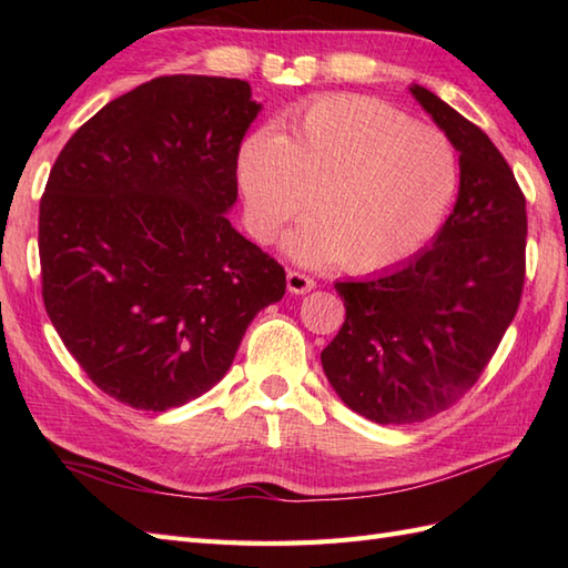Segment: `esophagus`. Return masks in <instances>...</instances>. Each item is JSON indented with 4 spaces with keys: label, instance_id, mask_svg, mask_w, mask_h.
<instances>
[{
    "label": "esophagus",
    "instance_id": "obj_1",
    "mask_svg": "<svg viewBox=\"0 0 568 568\" xmlns=\"http://www.w3.org/2000/svg\"><path fill=\"white\" fill-rule=\"evenodd\" d=\"M317 283L315 277L305 275L303 271H287V291L295 293V295H305L310 291H315Z\"/></svg>",
    "mask_w": 568,
    "mask_h": 568
}]
</instances>
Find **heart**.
I'll return each mask as SVG.
<instances>
[{"label":"heart","mask_w":568,"mask_h":568,"mask_svg":"<svg viewBox=\"0 0 568 568\" xmlns=\"http://www.w3.org/2000/svg\"><path fill=\"white\" fill-rule=\"evenodd\" d=\"M236 178L253 236L271 241L310 207L315 220L287 236V253L307 265L339 258L346 271L373 273L434 236L458 165L442 131L378 100L334 94L281 136H248Z\"/></svg>","instance_id":"heart-1"}]
</instances>
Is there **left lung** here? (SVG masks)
<instances>
[{
	"label": "left lung",
	"instance_id": "obj_1",
	"mask_svg": "<svg viewBox=\"0 0 568 568\" xmlns=\"http://www.w3.org/2000/svg\"><path fill=\"white\" fill-rule=\"evenodd\" d=\"M409 92L458 151L454 212L403 265L334 285L346 317L322 352L336 395L378 425L456 403L496 354L525 285L527 210L508 161L437 94Z\"/></svg>",
	"mask_w": 568,
	"mask_h": 568
}]
</instances>
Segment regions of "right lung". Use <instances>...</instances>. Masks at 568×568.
Listing matches in <instances>:
<instances>
[{"instance_id":"add662e5","label":"right lung","mask_w":568,"mask_h":568,"mask_svg":"<svg viewBox=\"0 0 568 568\" xmlns=\"http://www.w3.org/2000/svg\"><path fill=\"white\" fill-rule=\"evenodd\" d=\"M261 104L234 78L163 75L60 151L39 212L48 317L114 400L165 413L224 378L283 265L241 236L239 149Z\"/></svg>"}]
</instances>
